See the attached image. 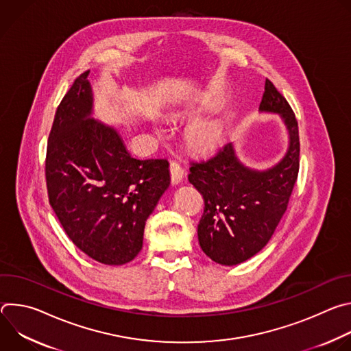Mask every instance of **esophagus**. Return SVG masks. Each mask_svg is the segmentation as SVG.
Wrapping results in <instances>:
<instances>
[{"label": "esophagus", "instance_id": "esophagus-1", "mask_svg": "<svg viewBox=\"0 0 351 351\" xmlns=\"http://www.w3.org/2000/svg\"><path fill=\"white\" fill-rule=\"evenodd\" d=\"M169 169H171V180H172V183L173 184H179L182 182V179H183V175H184L183 168L180 167L179 162L172 161Z\"/></svg>", "mask_w": 351, "mask_h": 351}]
</instances>
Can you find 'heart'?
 <instances>
[{
	"instance_id": "1",
	"label": "heart",
	"mask_w": 351,
	"mask_h": 351,
	"mask_svg": "<svg viewBox=\"0 0 351 351\" xmlns=\"http://www.w3.org/2000/svg\"><path fill=\"white\" fill-rule=\"evenodd\" d=\"M221 140V129L214 122L197 125L189 134V143L198 152H210Z\"/></svg>"
}]
</instances>
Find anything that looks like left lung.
Here are the masks:
<instances>
[{
	"mask_svg": "<svg viewBox=\"0 0 351 351\" xmlns=\"http://www.w3.org/2000/svg\"><path fill=\"white\" fill-rule=\"evenodd\" d=\"M261 112L279 114L289 133L285 157L265 171L243 165L232 143L198 162H191L189 182L204 198L197 234L203 252L221 265H237L256 256L272 237L283 217L300 167L298 125L286 98L271 80Z\"/></svg>",
	"mask_w": 351,
	"mask_h": 351,
	"instance_id": "obj_1",
	"label": "left lung"
}]
</instances>
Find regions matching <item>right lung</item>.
<instances>
[{
  "label": "right lung",
  "instance_id": "obj_1",
  "mask_svg": "<svg viewBox=\"0 0 351 351\" xmlns=\"http://www.w3.org/2000/svg\"><path fill=\"white\" fill-rule=\"evenodd\" d=\"M88 71L57 108L47 143L49 206L73 244L106 265L132 261L147 218L169 187V162L133 158L119 133L95 121Z\"/></svg>",
  "mask_w": 351,
  "mask_h": 351
}]
</instances>
